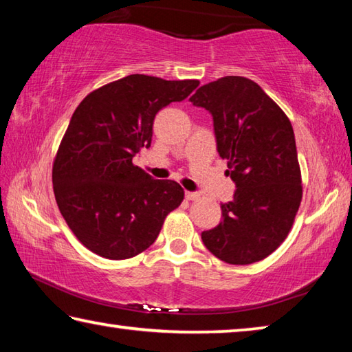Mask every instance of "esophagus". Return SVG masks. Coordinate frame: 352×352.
Wrapping results in <instances>:
<instances>
[{
	"mask_svg": "<svg viewBox=\"0 0 352 352\" xmlns=\"http://www.w3.org/2000/svg\"><path fill=\"white\" fill-rule=\"evenodd\" d=\"M184 197L188 200H197L200 195L197 192H194V190H184Z\"/></svg>",
	"mask_w": 352,
	"mask_h": 352,
	"instance_id": "1",
	"label": "esophagus"
}]
</instances>
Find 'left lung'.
I'll list each match as a JSON object with an SVG mask.
<instances>
[{
    "label": "left lung",
    "mask_w": 352,
    "mask_h": 352,
    "mask_svg": "<svg viewBox=\"0 0 352 352\" xmlns=\"http://www.w3.org/2000/svg\"><path fill=\"white\" fill-rule=\"evenodd\" d=\"M212 116L234 197L222 204V222L201 233L205 247L228 264L264 259L281 245L301 204V172L294 129L258 83L226 76L189 98Z\"/></svg>",
    "instance_id": "left-lung-1"
}]
</instances>
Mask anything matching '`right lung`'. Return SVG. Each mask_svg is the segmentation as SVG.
Returning <instances> with one entry per match:
<instances>
[{
  "mask_svg": "<svg viewBox=\"0 0 352 352\" xmlns=\"http://www.w3.org/2000/svg\"><path fill=\"white\" fill-rule=\"evenodd\" d=\"M199 83L130 74L88 94L73 113L52 184L63 219L93 253L133 258L152 245L166 216L182 204L180 184L155 180L132 160L151 147L155 115Z\"/></svg>",
  "mask_w": 352,
  "mask_h": 352,
  "instance_id": "1",
  "label": "right lung"
}]
</instances>
